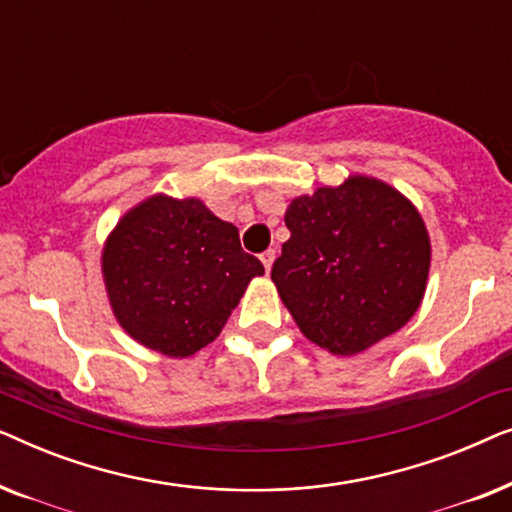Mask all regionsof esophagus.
<instances>
[{
	"instance_id": "34e87169",
	"label": "esophagus",
	"mask_w": 512,
	"mask_h": 512,
	"mask_svg": "<svg viewBox=\"0 0 512 512\" xmlns=\"http://www.w3.org/2000/svg\"><path fill=\"white\" fill-rule=\"evenodd\" d=\"M275 256H277L275 249H268V251H263V254H261V261H263V265H265V272L272 270V263H275Z\"/></svg>"
}]
</instances>
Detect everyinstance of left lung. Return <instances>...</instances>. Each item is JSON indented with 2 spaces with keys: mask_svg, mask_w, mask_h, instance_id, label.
Masks as SVG:
<instances>
[{
  "mask_svg": "<svg viewBox=\"0 0 512 512\" xmlns=\"http://www.w3.org/2000/svg\"><path fill=\"white\" fill-rule=\"evenodd\" d=\"M284 221L291 237L270 277L314 345L359 354L422 305L431 240L417 207L394 186L354 174L293 198Z\"/></svg>",
  "mask_w": 512,
  "mask_h": 512,
  "instance_id": "8db88e82",
  "label": "left lung"
}]
</instances>
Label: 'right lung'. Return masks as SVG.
<instances>
[{"label":"right lung","mask_w":512,"mask_h":512,"mask_svg":"<svg viewBox=\"0 0 512 512\" xmlns=\"http://www.w3.org/2000/svg\"><path fill=\"white\" fill-rule=\"evenodd\" d=\"M263 263L233 223L198 198L151 195L125 212L102 249L114 317L139 345L184 359L216 340Z\"/></svg>","instance_id":"add662e5"}]
</instances>
